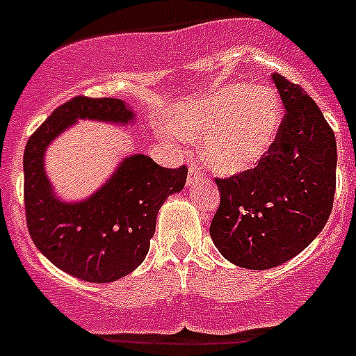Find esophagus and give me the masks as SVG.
<instances>
[{
  "label": "esophagus",
  "instance_id": "34e87169",
  "mask_svg": "<svg viewBox=\"0 0 356 356\" xmlns=\"http://www.w3.org/2000/svg\"><path fill=\"white\" fill-rule=\"evenodd\" d=\"M203 175L200 172V168H197L196 163H191V169H188V176H187V185H194L197 180H201Z\"/></svg>",
  "mask_w": 356,
  "mask_h": 356
}]
</instances>
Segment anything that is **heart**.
<instances>
[{
  "instance_id": "heart-1",
  "label": "heart",
  "mask_w": 356,
  "mask_h": 356,
  "mask_svg": "<svg viewBox=\"0 0 356 356\" xmlns=\"http://www.w3.org/2000/svg\"><path fill=\"white\" fill-rule=\"evenodd\" d=\"M282 122L278 94L232 83L213 90L175 119L176 134L203 140V159L222 175L250 171L271 151Z\"/></svg>"
}]
</instances>
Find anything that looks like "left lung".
Masks as SVG:
<instances>
[{
    "instance_id": "left-lung-1",
    "label": "left lung",
    "mask_w": 356,
    "mask_h": 356,
    "mask_svg": "<svg viewBox=\"0 0 356 356\" xmlns=\"http://www.w3.org/2000/svg\"><path fill=\"white\" fill-rule=\"evenodd\" d=\"M285 115L271 151L253 169L216 178L221 203L210 225L219 253L246 269L287 262L325 228L335 196L332 127L298 83L273 72Z\"/></svg>"
}]
</instances>
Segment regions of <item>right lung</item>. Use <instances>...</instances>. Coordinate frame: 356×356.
Segmentation results:
<instances>
[{"label":"right lung","mask_w":356,"mask_h":356,"mask_svg":"<svg viewBox=\"0 0 356 356\" xmlns=\"http://www.w3.org/2000/svg\"><path fill=\"white\" fill-rule=\"evenodd\" d=\"M78 119L131 121L121 99L76 96L33 131L24 149V212L30 237L58 269L92 284L115 282L146 259L156 213L187 180L185 165L162 168L146 155L122 160L114 176L81 203H64L51 193L44 172V151Z\"/></svg>","instance_id":"right-lung-1"}]
</instances>
